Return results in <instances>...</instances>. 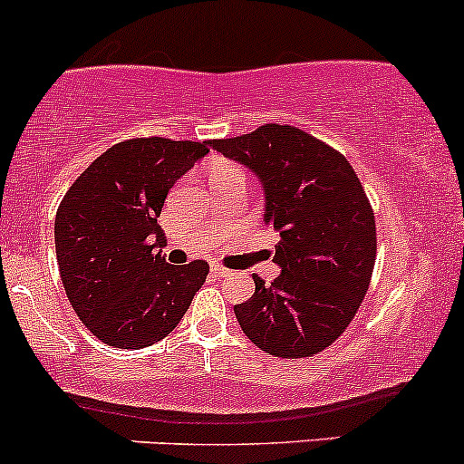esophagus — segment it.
I'll return each mask as SVG.
<instances>
[{
	"label": "esophagus",
	"instance_id": "1",
	"mask_svg": "<svg viewBox=\"0 0 464 464\" xmlns=\"http://www.w3.org/2000/svg\"><path fill=\"white\" fill-rule=\"evenodd\" d=\"M210 272L214 274V276H218V278L227 276V274H230V270H226V267H221V266H212Z\"/></svg>",
	"mask_w": 464,
	"mask_h": 464
}]
</instances>
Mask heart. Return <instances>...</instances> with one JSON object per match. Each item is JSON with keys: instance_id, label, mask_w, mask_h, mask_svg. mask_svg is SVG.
Returning a JSON list of instances; mask_svg holds the SVG:
<instances>
[{"instance_id": "obj_1", "label": "heart", "mask_w": 464, "mask_h": 464, "mask_svg": "<svg viewBox=\"0 0 464 464\" xmlns=\"http://www.w3.org/2000/svg\"><path fill=\"white\" fill-rule=\"evenodd\" d=\"M227 170H238L237 166H232V163L227 161H221V159H217V161L210 163V168H208V177L210 174H217V172H227Z\"/></svg>"}]
</instances>
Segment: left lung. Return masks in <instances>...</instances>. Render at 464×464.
Wrapping results in <instances>:
<instances>
[{
    "mask_svg": "<svg viewBox=\"0 0 464 464\" xmlns=\"http://www.w3.org/2000/svg\"><path fill=\"white\" fill-rule=\"evenodd\" d=\"M210 148L256 174L263 221L278 234L281 274L272 285L254 276L250 301L234 305L238 325L272 356L323 352L356 316L376 261V223L356 172L341 152L278 123Z\"/></svg>",
    "mask_w": 464,
    "mask_h": 464,
    "instance_id": "obj_1",
    "label": "left lung"
}]
</instances>
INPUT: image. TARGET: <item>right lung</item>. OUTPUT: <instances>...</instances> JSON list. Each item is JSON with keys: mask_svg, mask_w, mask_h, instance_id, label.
Returning a JSON list of instances; mask_svg holds the SVG:
<instances>
[{"mask_svg": "<svg viewBox=\"0 0 464 464\" xmlns=\"http://www.w3.org/2000/svg\"><path fill=\"white\" fill-rule=\"evenodd\" d=\"M210 152L208 141H121L72 183L54 217L59 274L72 310L102 343L141 350L166 338L206 283L208 263L157 252L168 192Z\"/></svg>", "mask_w": 464, "mask_h": 464, "instance_id": "1", "label": "right lung"}]
</instances>
